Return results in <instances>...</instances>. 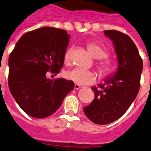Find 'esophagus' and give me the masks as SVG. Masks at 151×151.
Here are the masks:
<instances>
[{
    "mask_svg": "<svg viewBox=\"0 0 151 151\" xmlns=\"http://www.w3.org/2000/svg\"><path fill=\"white\" fill-rule=\"evenodd\" d=\"M83 86H81L80 85H78V84H75V86H74V89H76V90H78V89H79L80 88H82Z\"/></svg>",
    "mask_w": 151,
    "mask_h": 151,
    "instance_id": "1",
    "label": "esophagus"
}]
</instances>
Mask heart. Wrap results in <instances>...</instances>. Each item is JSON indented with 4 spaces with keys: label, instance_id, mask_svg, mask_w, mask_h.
Masks as SVG:
<instances>
[{
    "label": "heart",
    "instance_id": "b5f03b06",
    "mask_svg": "<svg viewBox=\"0 0 151 151\" xmlns=\"http://www.w3.org/2000/svg\"><path fill=\"white\" fill-rule=\"evenodd\" d=\"M87 48L94 58H98L96 66L101 76L106 77L111 74L113 71V65L111 61L105 58L107 55L106 48L102 45L96 42L87 44ZM70 53L71 50H68L65 54L64 61L66 64H68L70 62ZM65 76L75 83L82 86L93 84L96 79V74L95 72L80 68H75L67 71L65 73Z\"/></svg>",
    "mask_w": 151,
    "mask_h": 151
}]
</instances>
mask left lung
<instances>
[{"label": "left lung", "mask_w": 151, "mask_h": 151, "mask_svg": "<svg viewBox=\"0 0 151 151\" xmlns=\"http://www.w3.org/2000/svg\"><path fill=\"white\" fill-rule=\"evenodd\" d=\"M113 42L119 66L114 76L92 88L95 99L83 111L91 121L109 124L121 117L137 96L140 86L143 60L133 40L116 30H106Z\"/></svg>", "instance_id": "1"}]
</instances>
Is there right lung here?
Wrapping results in <instances>:
<instances>
[{
    "label": "right lung",
    "mask_w": 151,
    "mask_h": 151,
    "mask_svg": "<svg viewBox=\"0 0 151 151\" xmlns=\"http://www.w3.org/2000/svg\"><path fill=\"white\" fill-rule=\"evenodd\" d=\"M68 38L65 30L38 28L24 34L10 54V91L18 106L31 116L42 119L52 115L74 89L73 81L51 80L46 76L60 73Z\"/></svg>",
    "instance_id": "right-lung-1"
}]
</instances>
